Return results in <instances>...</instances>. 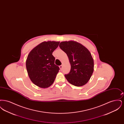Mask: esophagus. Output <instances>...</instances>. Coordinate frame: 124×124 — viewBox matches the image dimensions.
Returning <instances> with one entry per match:
<instances>
[{
  "instance_id": "1",
  "label": "esophagus",
  "mask_w": 124,
  "mask_h": 124,
  "mask_svg": "<svg viewBox=\"0 0 124 124\" xmlns=\"http://www.w3.org/2000/svg\"><path fill=\"white\" fill-rule=\"evenodd\" d=\"M59 68H60V70H62V68H63V66H62V65H59Z\"/></svg>"
}]
</instances>
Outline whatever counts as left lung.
I'll return each mask as SVG.
<instances>
[{
  "instance_id": "8db88e82",
  "label": "left lung",
  "mask_w": 124,
  "mask_h": 124,
  "mask_svg": "<svg viewBox=\"0 0 124 124\" xmlns=\"http://www.w3.org/2000/svg\"><path fill=\"white\" fill-rule=\"evenodd\" d=\"M60 49L66 53L71 64V70L65 76L72 85L81 86L88 82L93 72L94 62L88 50L74 41L61 42Z\"/></svg>"
}]
</instances>
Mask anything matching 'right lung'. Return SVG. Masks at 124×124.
<instances>
[{"instance_id": "add662e5", "label": "right lung", "mask_w": 124, "mask_h": 124, "mask_svg": "<svg viewBox=\"0 0 124 124\" xmlns=\"http://www.w3.org/2000/svg\"><path fill=\"white\" fill-rule=\"evenodd\" d=\"M59 42H42L30 53L26 61L28 76L32 82L41 88H47L55 80L59 67L54 64L53 51Z\"/></svg>"}]
</instances>
